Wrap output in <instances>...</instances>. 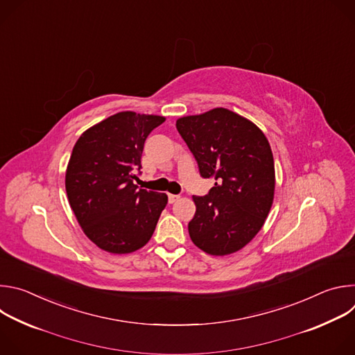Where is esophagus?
Instances as JSON below:
<instances>
[{
    "label": "esophagus",
    "mask_w": 355,
    "mask_h": 355,
    "mask_svg": "<svg viewBox=\"0 0 355 355\" xmlns=\"http://www.w3.org/2000/svg\"><path fill=\"white\" fill-rule=\"evenodd\" d=\"M180 199V195H174V193H168V202L170 204H174L175 200Z\"/></svg>",
    "instance_id": "obj_1"
}]
</instances>
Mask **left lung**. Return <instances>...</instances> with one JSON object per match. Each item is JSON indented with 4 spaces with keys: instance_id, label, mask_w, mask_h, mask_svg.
<instances>
[{
    "instance_id": "left-lung-1",
    "label": "left lung",
    "mask_w": 355,
    "mask_h": 355,
    "mask_svg": "<svg viewBox=\"0 0 355 355\" xmlns=\"http://www.w3.org/2000/svg\"><path fill=\"white\" fill-rule=\"evenodd\" d=\"M175 125L200 175L216 181L208 195L192 196L189 237L211 256L232 254L254 239L272 207L270 143L260 128L226 108L184 116Z\"/></svg>"
}]
</instances>
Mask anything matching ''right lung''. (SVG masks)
<instances>
[{"mask_svg": "<svg viewBox=\"0 0 355 355\" xmlns=\"http://www.w3.org/2000/svg\"><path fill=\"white\" fill-rule=\"evenodd\" d=\"M164 116L118 112L76 141L66 171L70 207L85 236L114 254L141 248L153 236L167 195L135 184L143 146Z\"/></svg>", "mask_w": 355, "mask_h": 355, "instance_id": "right-lung-1", "label": "right lung"}]
</instances>
